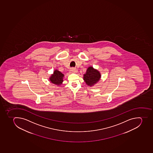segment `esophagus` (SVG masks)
Returning a JSON list of instances; mask_svg holds the SVG:
<instances>
[{
    "label": "esophagus",
    "instance_id": "esophagus-1",
    "mask_svg": "<svg viewBox=\"0 0 153 153\" xmlns=\"http://www.w3.org/2000/svg\"><path fill=\"white\" fill-rule=\"evenodd\" d=\"M77 72V70L74 68H72V69L70 70V72L71 73H76Z\"/></svg>",
    "mask_w": 153,
    "mask_h": 153
}]
</instances>
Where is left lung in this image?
Here are the masks:
<instances>
[{
	"instance_id": "left-lung-1",
	"label": "left lung",
	"mask_w": 153,
	"mask_h": 153,
	"mask_svg": "<svg viewBox=\"0 0 153 153\" xmlns=\"http://www.w3.org/2000/svg\"><path fill=\"white\" fill-rule=\"evenodd\" d=\"M100 77L101 75L99 71L94 69L93 67H89L86 74L84 75L83 79L88 85L91 86L99 81Z\"/></svg>"
}]
</instances>
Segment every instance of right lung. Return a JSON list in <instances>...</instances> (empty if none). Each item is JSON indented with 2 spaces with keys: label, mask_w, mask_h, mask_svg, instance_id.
Listing matches in <instances>:
<instances>
[{
  "label": "right lung",
  "mask_w": 153,
  "mask_h": 153,
  "mask_svg": "<svg viewBox=\"0 0 153 153\" xmlns=\"http://www.w3.org/2000/svg\"><path fill=\"white\" fill-rule=\"evenodd\" d=\"M64 75L61 72L56 70L54 71L53 75L50 77V80L51 83L56 85H60L63 82V78Z\"/></svg>",
  "instance_id": "obj_1"
}]
</instances>
